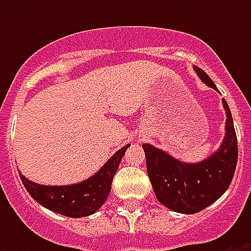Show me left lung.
Instances as JSON below:
<instances>
[{
	"instance_id": "left-lung-1",
	"label": "left lung",
	"mask_w": 251,
	"mask_h": 251,
	"mask_svg": "<svg viewBox=\"0 0 251 251\" xmlns=\"http://www.w3.org/2000/svg\"><path fill=\"white\" fill-rule=\"evenodd\" d=\"M195 74L206 86L218 91L211 78L198 66ZM226 134L219 149L197 163H186L164 150L143 143L147 173L157 201L178 214H195L218 201L229 187L237 165V137L226 99Z\"/></svg>"
}]
</instances>
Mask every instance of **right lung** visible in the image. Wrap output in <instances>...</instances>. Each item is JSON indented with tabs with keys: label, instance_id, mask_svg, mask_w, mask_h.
Returning <instances> with one entry per match:
<instances>
[{
	"label": "right lung",
	"instance_id": "obj_1",
	"mask_svg": "<svg viewBox=\"0 0 251 251\" xmlns=\"http://www.w3.org/2000/svg\"><path fill=\"white\" fill-rule=\"evenodd\" d=\"M129 146L118 150L96 173L80 182L54 186L33 182L21 172L19 177L28 194L45 208L68 218L90 216L105 203L114 175Z\"/></svg>",
	"mask_w": 251,
	"mask_h": 251
}]
</instances>
